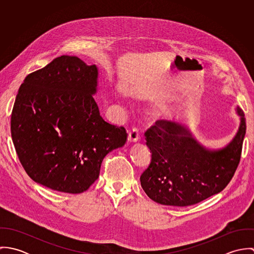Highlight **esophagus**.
<instances>
[{
    "mask_svg": "<svg viewBox=\"0 0 254 254\" xmlns=\"http://www.w3.org/2000/svg\"><path fill=\"white\" fill-rule=\"evenodd\" d=\"M139 132L136 128H133L129 133H128V142L130 143H136L139 140Z\"/></svg>",
    "mask_w": 254,
    "mask_h": 254,
    "instance_id": "1",
    "label": "esophagus"
}]
</instances>
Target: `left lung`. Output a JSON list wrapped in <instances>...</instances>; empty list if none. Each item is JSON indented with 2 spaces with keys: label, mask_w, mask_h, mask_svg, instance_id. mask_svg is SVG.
<instances>
[{
  "label": "left lung",
  "mask_w": 254,
  "mask_h": 254,
  "mask_svg": "<svg viewBox=\"0 0 254 254\" xmlns=\"http://www.w3.org/2000/svg\"><path fill=\"white\" fill-rule=\"evenodd\" d=\"M239 130L223 148L208 149L180 123L158 120L145 133L151 152L141 185L149 198L163 205L188 206L220 192L240 163L246 136L245 113L239 107Z\"/></svg>",
  "instance_id": "1"
}]
</instances>
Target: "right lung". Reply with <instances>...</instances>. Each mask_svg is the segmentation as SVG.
<instances>
[{
    "label": "right lung",
    "instance_id": "1",
    "mask_svg": "<svg viewBox=\"0 0 254 254\" xmlns=\"http://www.w3.org/2000/svg\"><path fill=\"white\" fill-rule=\"evenodd\" d=\"M98 67L62 56L26 76L15 98L11 138L28 176L54 190L80 193L99 178L105 156L125 145L124 127L100 114Z\"/></svg>",
    "mask_w": 254,
    "mask_h": 254
}]
</instances>
